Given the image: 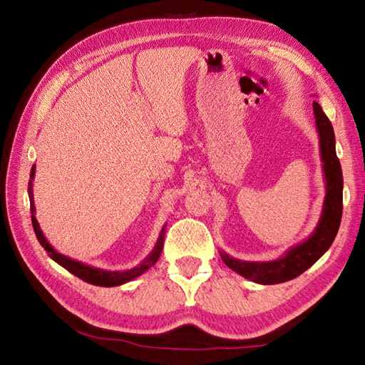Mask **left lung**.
<instances>
[{"instance_id":"left-lung-1","label":"left lung","mask_w":365,"mask_h":365,"mask_svg":"<svg viewBox=\"0 0 365 365\" xmlns=\"http://www.w3.org/2000/svg\"><path fill=\"white\" fill-rule=\"evenodd\" d=\"M314 114L317 122V130L320 135V150L323 160L324 178H327V197H324V208L319 226L314 234L309 237L304 243L292 247L282 259L273 262H240L229 257L226 254H221L224 263L229 268L237 271L247 279L259 284H281L290 281L304 273L307 268H311L322 255L329 250V246L334 242L337 230L342 220L344 208V178L342 168L336 155V136L334 130L327 114L322 111V106L314 102Z\"/></svg>"}]
</instances>
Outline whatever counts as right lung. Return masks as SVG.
<instances>
[{"instance_id": "right-lung-1", "label": "right lung", "mask_w": 365, "mask_h": 365, "mask_svg": "<svg viewBox=\"0 0 365 365\" xmlns=\"http://www.w3.org/2000/svg\"><path fill=\"white\" fill-rule=\"evenodd\" d=\"M34 168L31 169V178L34 177ZM31 187H33V183H31L29 180V185H28V192H29V202H31V221H33V227H34V232H36V237L38 240V243L42 245V247H45V251L48 252L50 257L58 262L61 267H64L67 271H71L72 274L78 276L80 279H83V281H86L89 284H94V285H100V287H114V285H120V284H125L128 281H131V279L143 274L145 269H149L152 265H155V262L158 260L160 254H161V250H163V240H165V234L161 232V235L158 238V243L157 246H155V250L152 251V254L147 257L141 265L133 268V269H127V271H105V269H98V268H92V267H88V265H83V263L76 262V260H72L66 257V255L56 252L51 247V245L46 242V238L43 237L41 227H38V222L36 220L34 216V202H33V195H31Z\"/></svg>"}]
</instances>
